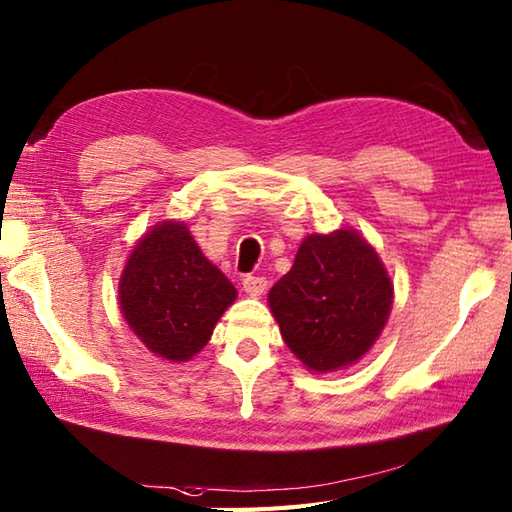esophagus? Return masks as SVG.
Segmentation results:
<instances>
[{
  "label": "esophagus",
  "instance_id": "34e87169",
  "mask_svg": "<svg viewBox=\"0 0 512 512\" xmlns=\"http://www.w3.org/2000/svg\"><path fill=\"white\" fill-rule=\"evenodd\" d=\"M243 289H245L247 295L258 298V295H263L267 291V278H263V276H245L243 278Z\"/></svg>",
  "mask_w": 512,
  "mask_h": 512
}]
</instances>
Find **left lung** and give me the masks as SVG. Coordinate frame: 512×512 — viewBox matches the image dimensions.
<instances>
[{"instance_id": "1", "label": "left lung", "mask_w": 512, "mask_h": 512, "mask_svg": "<svg viewBox=\"0 0 512 512\" xmlns=\"http://www.w3.org/2000/svg\"><path fill=\"white\" fill-rule=\"evenodd\" d=\"M394 287L374 247L352 227L309 234L289 274L269 291L282 339L306 368L333 372L377 342Z\"/></svg>"}]
</instances>
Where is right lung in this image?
I'll use <instances>...</instances> for the list:
<instances>
[{"label":"right lung","instance_id":"obj_1","mask_svg":"<svg viewBox=\"0 0 512 512\" xmlns=\"http://www.w3.org/2000/svg\"><path fill=\"white\" fill-rule=\"evenodd\" d=\"M236 289L203 256L186 223L146 232L122 269L120 311L140 342L168 361H190L210 342Z\"/></svg>","mask_w":512,"mask_h":512}]
</instances>
